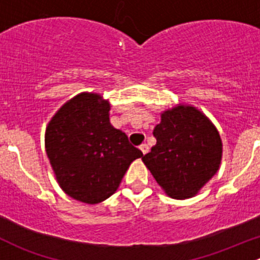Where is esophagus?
Instances as JSON below:
<instances>
[{
	"label": "esophagus",
	"instance_id": "1",
	"mask_svg": "<svg viewBox=\"0 0 260 260\" xmlns=\"http://www.w3.org/2000/svg\"><path fill=\"white\" fill-rule=\"evenodd\" d=\"M140 149H141V151H142L143 154H146L147 152L149 151V147H148V145H146V143H142V145L140 146Z\"/></svg>",
	"mask_w": 260,
	"mask_h": 260
}]
</instances>
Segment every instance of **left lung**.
Returning a JSON list of instances; mask_svg holds the SVG:
<instances>
[{
	"mask_svg": "<svg viewBox=\"0 0 260 260\" xmlns=\"http://www.w3.org/2000/svg\"><path fill=\"white\" fill-rule=\"evenodd\" d=\"M153 136L157 143L142 161L170 198H192L219 170L221 138L195 107L180 104L165 111Z\"/></svg>",
	"mask_w": 260,
	"mask_h": 260,
	"instance_id": "1",
	"label": "left lung"
}]
</instances>
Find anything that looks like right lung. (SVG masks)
I'll use <instances>...</instances> for the list:
<instances>
[{"instance_id": "add662e5", "label": "right lung", "mask_w": 260, "mask_h": 260, "mask_svg": "<svg viewBox=\"0 0 260 260\" xmlns=\"http://www.w3.org/2000/svg\"><path fill=\"white\" fill-rule=\"evenodd\" d=\"M109 111L99 94H78L55 113L45 132L46 154L60 187L91 205L113 195L129 165L143 156L111 124Z\"/></svg>"}]
</instances>
